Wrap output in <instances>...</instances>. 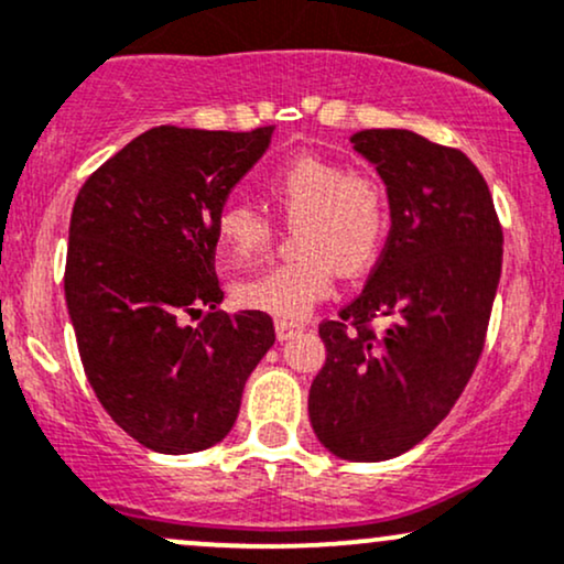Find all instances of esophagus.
Masks as SVG:
<instances>
[{"label": "esophagus", "instance_id": "esophagus-1", "mask_svg": "<svg viewBox=\"0 0 564 564\" xmlns=\"http://www.w3.org/2000/svg\"><path fill=\"white\" fill-rule=\"evenodd\" d=\"M302 323H289V321H275V334H278V339L281 341H286V339H291V336L294 334H300L302 332Z\"/></svg>", "mask_w": 564, "mask_h": 564}]
</instances>
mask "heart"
I'll list each match as a JSON object with an SVG mask.
<instances>
[{
    "label": "heart",
    "instance_id": "heart-1",
    "mask_svg": "<svg viewBox=\"0 0 564 564\" xmlns=\"http://www.w3.org/2000/svg\"><path fill=\"white\" fill-rule=\"evenodd\" d=\"M268 196L289 225L300 223V260L243 278L232 286V300L281 321H302L332 294L334 270L358 275L379 257L387 236L384 187L336 161L300 156L268 180ZM215 241L225 268H241L268 249L273 225L254 206L228 204L217 215Z\"/></svg>",
    "mask_w": 564,
    "mask_h": 564
}]
</instances>
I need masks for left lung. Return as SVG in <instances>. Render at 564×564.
I'll use <instances>...</instances> for the list:
<instances>
[{
	"mask_svg": "<svg viewBox=\"0 0 564 564\" xmlns=\"http://www.w3.org/2000/svg\"><path fill=\"white\" fill-rule=\"evenodd\" d=\"M349 142L384 180L392 228L358 300L321 323L326 366L307 411L334 456L384 462L422 443L467 387L503 232L482 174L456 148L408 129H364Z\"/></svg>",
	"mask_w": 564,
	"mask_h": 564,
	"instance_id": "8db88e82",
	"label": "left lung"
}]
</instances>
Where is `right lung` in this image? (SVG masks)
I'll return each instance as SVG.
<instances>
[{
    "label": "right lung",
    "instance_id": "right-lung-1",
    "mask_svg": "<svg viewBox=\"0 0 564 564\" xmlns=\"http://www.w3.org/2000/svg\"><path fill=\"white\" fill-rule=\"evenodd\" d=\"M273 129H148L76 196L63 283L84 373L108 416L156 453L228 435L246 379L275 341L260 310H217L215 273L217 215Z\"/></svg>",
    "mask_w": 564,
    "mask_h": 564
}]
</instances>
